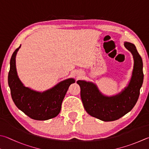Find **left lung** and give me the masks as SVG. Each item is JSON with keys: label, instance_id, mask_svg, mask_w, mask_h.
Wrapping results in <instances>:
<instances>
[{"label": "left lung", "instance_id": "obj_1", "mask_svg": "<svg viewBox=\"0 0 149 149\" xmlns=\"http://www.w3.org/2000/svg\"><path fill=\"white\" fill-rule=\"evenodd\" d=\"M124 47L133 55L134 68L128 86L113 96L104 95L95 84L78 80L81 98L86 111L92 117L105 121H114L123 117L135 106L143 82V61L135 45L124 42Z\"/></svg>", "mask_w": 149, "mask_h": 149}]
</instances>
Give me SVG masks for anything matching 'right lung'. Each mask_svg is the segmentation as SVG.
I'll return each instance as SVG.
<instances>
[{"label":"right lung","instance_id":"1","mask_svg":"<svg viewBox=\"0 0 149 149\" xmlns=\"http://www.w3.org/2000/svg\"><path fill=\"white\" fill-rule=\"evenodd\" d=\"M20 47L12 54L8 73V85L13 102L19 109L32 119L45 120L56 117L68 89L75 82V79L64 80L43 93L26 87L18 77L16 70L15 56Z\"/></svg>","mask_w":149,"mask_h":149}]
</instances>
